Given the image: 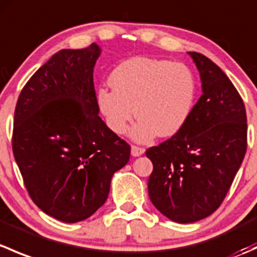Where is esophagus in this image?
Returning a JSON list of instances; mask_svg holds the SVG:
<instances>
[{"label":"esophagus","instance_id":"esophagus-1","mask_svg":"<svg viewBox=\"0 0 257 257\" xmlns=\"http://www.w3.org/2000/svg\"><path fill=\"white\" fill-rule=\"evenodd\" d=\"M145 149L144 148L137 147V145H132V155L133 157H141L142 154H144Z\"/></svg>","mask_w":257,"mask_h":257}]
</instances>
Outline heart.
<instances>
[{
  "label": "heart",
  "mask_w": 257,
  "mask_h": 257,
  "mask_svg": "<svg viewBox=\"0 0 257 257\" xmlns=\"http://www.w3.org/2000/svg\"><path fill=\"white\" fill-rule=\"evenodd\" d=\"M109 82L113 89L100 88L97 93L105 123L114 133L123 134L137 114L139 120L132 137L142 143L152 141L157 134H177L195 104L196 78L180 62L134 57L113 69Z\"/></svg>",
  "instance_id": "heart-1"
}]
</instances>
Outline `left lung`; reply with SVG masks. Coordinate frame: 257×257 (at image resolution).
<instances>
[{
    "instance_id": "8db88e82",
    "label": "left lung",
    "mask_w": 257,
    "mask_h": 257,
    "mask_svg": "<svg viewBox=\"0 0 257 257\" xmlns=\"http://www.w3.org/2000/svg\"><path fill=\"white\" fill-rule=\"evenodd\" d=\"M189 54L203 94L177 134L145 152L153 163L150 200L180 224L204 219L221 205L247 148L246 110L236 88L208 57Z\"/></svg>"
}]
</instances>
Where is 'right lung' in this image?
I'll return each instance as SVG.
<instances>
[{"label":"right lung","mask_w":257,"mask_h":257,"mask_svg":"<svg viewBox=\"0 0 257 257\" xmlns=\"http://www.w3.org/2000/svg\"><path fill=\"white\" fill-rule=\"evenodd\" d=\"M95 43L51 57L18 97L12 150L33 203L63 222H78L105 203L131 145L98 113Z\"/></svg>","instance_id":"1"}]
</instances>
